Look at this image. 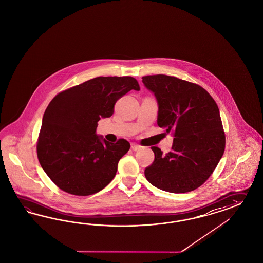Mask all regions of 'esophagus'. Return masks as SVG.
<instances>
[{
  "mask_svg": "<svg viewBox=\"0 0 263 263\" xmlns=\"http://www.w3.org/2000/svg\"><path fill=\"white\" fill-rule=\"evenodd\" d=\"M131 148H132V150H134V151H137V150H139L141 148V145H140V144H137L136 142H132V143H131Z\"/></svg>",
  "mask_w": 263,
  "mask_h": 263,
  "instance_id": "34e87169",
  "label": "esophagus"
}]
</instances>
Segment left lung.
<instances>
[{
	"mask_svg": "<svg viewBox=\"0 0 263 263\" xmlns=\"http://www.w3.org/2000/svg\"><path fill=\"white\" fill-rule=\"evenodd\" d=\"M142 82L156 97L157 124L174 137L165 155L151 147L155 158L144 171L145 178L164 192L194 191L212 175L225 150L218 106L204 88L175 77L146 76Z\"/></svg>",
	"mask_w": 263,
	"mask_h": 263,
	"instance_id": "left-lung-1",
	"label": "left lung"
}]
</instances>
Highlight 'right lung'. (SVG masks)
<instances>
[{
  "label": "right lung",
  "instance_id": "add662e5",
  "mask_svg": "<svg viewBox=\"0 0 263 263\" xmlns=\"http://www.w3.org/2000/svg\"><path fill=\"white\" fill-rule=\"evenodd\" d=\"M131 90H140L132 77H99L57 93L43 116L37 157L50 180L63 192L87 196L113 180L130 143L101 141L96 134L100 118Z\"/></svg>",
  "mask_w": 263,
  "mask_h": 263
}]
</instances>
